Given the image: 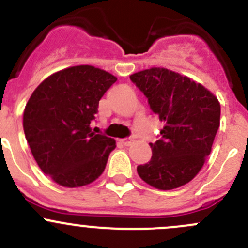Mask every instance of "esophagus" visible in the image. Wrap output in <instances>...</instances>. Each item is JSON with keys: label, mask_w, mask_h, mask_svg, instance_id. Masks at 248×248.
I'll list each match as a JSON object with an SVG mask.
<instances>
[{"label": "esophagus", "mask_w": 248, "mask_h": 248, "mask_svg": "<svg viewBox=\"0 0 248 248\" xmlns=\"http://www.w3.org/2000/svg\"><path fill=\"white\" fill-rule=\"evenodd\" d=\"M132 141H133V139H132L131 137H127V138H124V139H121V143L124 144V145H126V146L131 145V143H132Z\"/></svg>", "instance_id": "esophagus-1"}]
</instances>
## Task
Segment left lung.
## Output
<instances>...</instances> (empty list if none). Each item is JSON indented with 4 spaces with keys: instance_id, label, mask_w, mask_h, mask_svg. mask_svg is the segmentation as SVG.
I'll use <instances>...</instances> for the list:
<instances>
[{
    "instance_id": "1",
    "label": "left lung",
    "mask_w": 248,
    "mask_h": 248,
    "mask_svg": "<svg viewBox=\"0 0 248 248\" xmlns=\"http://www.w3.org/2000/svg\"><path fill=\"white\" fill-rule=\"evenodd\" d=\"M163 121L160 139L150 143V161L137 167L139 177L160 190L190 182L210 155L219 128L220 104L202 85L163 68L129 76Z\"/></svg>"
}]
</instances>
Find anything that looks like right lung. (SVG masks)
I'll return each instance as SVG.
<instances>
[{"label": "right lung", "instance_id": "1", "mask_svg": "<svg viewBox=\"0 0 248 248\" xmlns=\"http://www.w3.org/2000/svg\"><path fill=\"white\" fill-rule=\"evenodd\" d=\"M116 80L94 66H73L50 75L31 94L25 138L42 172L62 186H83L104 172L116 141L92 133L91 122Z\"/></svg>", "mask_w": 248, "mask_h": 248}]
</instances>
